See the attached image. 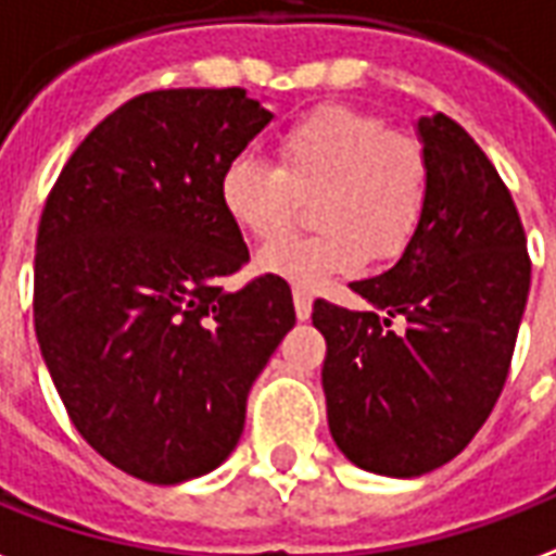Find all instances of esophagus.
<instances>
[{"label":"esophagus","instance_id":"34e87169","mask_svg":"<svg viewBox=\"0 0 556 556\" xmlns=\"http://www.w3.org/2000/svg\"><path fill=\"white\" fill-rule=\"evenodd\" d=\"M293 305H295V317L299 319H311V311H314V299L307 290H293Z\"/></svg>","mask_w":556,"mask_h":556}]
</instances>
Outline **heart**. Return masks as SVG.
Segmentation results:
<instances>
[{
    "label": "heart",
    "mask_w": 556,
    "mask_h": 556,
    "mask_svg": "<svg viewBox=\"0 0 556 556\" xmlns=\"http://www.w3.org/2000/svg\"><path fill=\"white\" fill-rule=\"evenodd\" d=\"M278 162L239 153L218 184L228 218L257 242L283 237L302 201L317 198L314 225L323 230L261 251L263 275L311 293L362 269L370 254L391 261L415 237L429 194L427 153L406 132H391L384 117L314 109L278 136Z\"/></svg>",
    "instance_id": "obj_1"
}]
</instances>
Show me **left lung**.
I'll return each mask as SVG.
<instances>
[{"instance_id":"8db88e82","label":"left lung","mask_w":556,"mask_h":556,"mask_svg":"<svg viewBox=\"0 0 556 556\" xmlns=\"http://www.w3.org/2000/svg\"><path fill=\"white\" fill-rule=\"evenodd\" d=\"M429 194L400 261L352 281L367 307L317 299L323 391L340 453L420 477L459 456L504 391L530 293L528 239L494 165L447 115L415 124Z\"/></svg>"}]
</instances>
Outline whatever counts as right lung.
<instances>
[{
	"mask_svg": "<svg viewBox=\"0 0 556 556\" xmlns=\"http://www.w3.org/2000/svg\"><path fill=\"white\" fill-rule=\"evenodd\" d=\"M273 112L245 88L150 91L94 127L43 206L35 334L73 427L115 468L177 485L237 447L254 379L295 326L218 184Z\"/></svg>",
	"mask_w": 556,
	"mask_h": 556,
	"instance_id": "add662e5",
	"label": "right lung"
}]
</instances>
